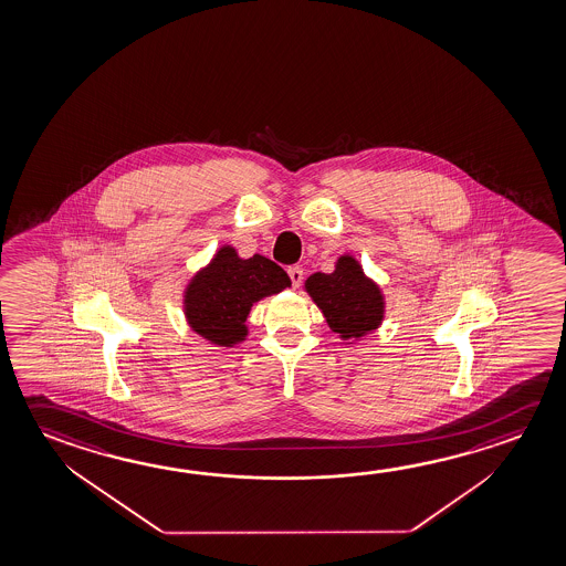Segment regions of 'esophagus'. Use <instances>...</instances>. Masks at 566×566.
<instances>
[{
    "instance_id": "esophagus-1",
    "label": "esophagus",
    "mask_w": 566,
    "mask_h": 566,
    "mask_svg": "<svg viewBox=\"0 0 566 566\" xmlns=\"http://www.w3.org/2000/svg\"><path fill=\"white\" fill-rule=\"evenodd\" d=\"M287 276L292 280V286L297 287L302 284V280H304V270L300 269V266H290L287 269Z\"/></svg>"
}]
</instances>
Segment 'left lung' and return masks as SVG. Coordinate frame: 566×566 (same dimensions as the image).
<instances>
[{
    "label": "left lung",
    "mask_w": 566,
    "mask_h": 566,
    "mask_svg": "<svg viewBox=\"0 0 566 566\" xmlns=\"http://www.w3.org/2000/svg\"><path fill=\"white\" fill-rule=\"evenodd\" d=\"M304 287L343 342H357L373 334L385 319L382 290L352 254H342L332 274H312Z\"/></svg>",
    "instance_id": "left-lung-1"
}]
</instances>
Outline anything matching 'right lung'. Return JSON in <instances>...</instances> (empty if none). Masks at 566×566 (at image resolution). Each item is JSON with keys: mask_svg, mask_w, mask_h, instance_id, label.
<instances>
[{"mask_svg": "<svg viewBox=\"0 0 566 566\" xmlns=\"http://www.w3.org/2000/svg\"><path fill=\"white\" fill-rule=\"evenodd\" d=\"M290 276L276 262L254 254L241 259L231 244L214 252L211 262L195 272L184 292L187 324L205 342L232 347L247 339L252 304L290 287Z\"/></svg>", "mask_w": 566, "mask_h": 566, "instance_id": "1", "label": "right lung"}]
</instances>
